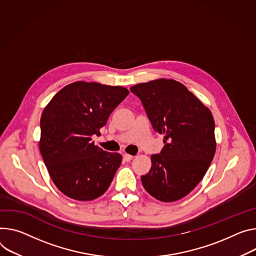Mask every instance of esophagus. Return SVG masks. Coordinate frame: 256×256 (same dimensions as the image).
Wrapping results in <instances>:
<instances>
[{
  "instance_id": "obj_1",
  "label": "esophagus",
  "mask_w": 256,
  "mask_h": 256,
  "mask_svg": "<svg viewBox=\"0 0 256 256\" xmlns=\"http://www.w3.org/2000/svg\"><path fill=\"white\" fill-rule=\"evenodd\" d=\"M132 157H134V156H132V155L128 154V153H124V161H126V162L130 161V160L132 159Z\"/></svg>"
}]
</instances>
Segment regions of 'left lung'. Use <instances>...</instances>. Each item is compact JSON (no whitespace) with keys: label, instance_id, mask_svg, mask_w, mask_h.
<instances>
[{"label":"left lung","instance_id":"left-lung-1","mask_svg":"<svg viewBox=\"0 0 256 256\" xmlns=\"http://www.w3.org/2000/svg\"><path fill=\"white\" fill-rule=\"evenodd\" d=\"M130 90L141 99L155 132L164 134V147L151 156L152 166L141 176L143 187L159 201H178L200 182L214 157L212 113L174 80L138 84Z\"/></svg>","mask_w":256,"mask_h":256}]
</instances>
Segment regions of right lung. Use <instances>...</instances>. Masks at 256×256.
I'll return each instance as SVG.
<instances>
[{
  "instance_id": "obj_1",
  "label": "right lung",
  "mask_w": 256,
  "mask_h": 256,
  "mask_svg": "<svg viewBox=\"0 0 256 256\" xmlns=\"http://www.w3.org/2000/svg\"><path fill=\"white\" fill-rule=\"evenodd\" d=\"M130 92L124 86L76 82L60 90L40 118V151L56 187L67 197L90 201L102 196L122 164L120 153L92 142Z\"/></svg>"
}]
</instances>
